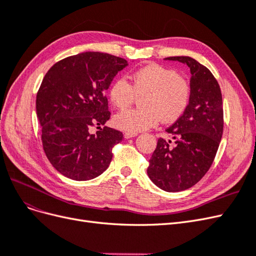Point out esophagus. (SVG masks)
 I'll return each instance as SVG.
<instances>
[{"instance_id": "34e87169", "label": "esophagus", "mask_w": 256, "mask_h": 256, "mask_svg": "<svg viewBox=\"0 0 256 256\" xmlns=\"http://www.w3.org/2000/svg\"><path fill=\"white\" fill-rule=\"evenodd\" d=\"M138 136V134H134V132H128V131H126L125 134H124V136H125L126 138H134Z\"/></svg>"}]
</instances>
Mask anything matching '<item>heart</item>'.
Here are the masks:
<instances>
[{
	"label": "heart",
	"instance_id": "obj_1",
	"mask_svg": "<svg viewBox=\"0 0 256 256\" xmlns=\"http://www.w3.org/2000/svg\"><path fill=\"white\" fill-rule=\"evenodd\" d=\"M116 79L110 88L111 102L126 109L140 97L142 106L116 114L114 125L128 132L138 134L164 122L177 120L187 109L190 84L175 69L152 64L138 69L130 76Z\"/></svg>",
	"mask_w": 256,
	"mask_h": 256
}]
</instances>
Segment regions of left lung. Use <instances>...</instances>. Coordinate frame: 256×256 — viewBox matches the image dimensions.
I'll return each instance as SVG.
<instances>
[{"label": "left lung", "instance_id": "left-lung-1", "mask_svg": "<svg viewBox=\"0 0 256 256\" xmlns=\"http://www.w3.org/2000/svg\"><path fill=\"white\" fill-rule=\"evenodd\" d=\"M190 69V99L187 109L160 138L150 159L147 175L160 189L180 192L202 180L212 166L223 134L222 94L210 70L189 56H170Z\"/></svg>", "mask_w": 256, "mask_h": 256}]
</instances>
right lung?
<instances>
[{
	"mask_svg": "<svg viewBox=\"0 0 256 256\" xmlns=\"http://www.w3.org/2000/svg\"><path fill=\"white\" fill-rule=\"evenodd\" d=\"M127 65L111 54L83 52L60 60L46 74L37 92L36 114L46 156L62 175L88 180L109 166L122 134L99 127L111 115L104 92ZM92 126L100 128L95 135L89 132Z\"/></svg>",
	"mask_w": 256,
	"mask_h": 256,
	"instance_id": "right-lung-1",
	"label": "right lung"
}]
</instances>
